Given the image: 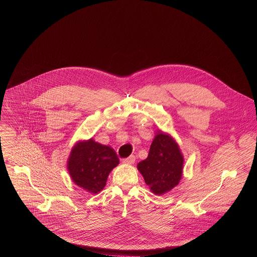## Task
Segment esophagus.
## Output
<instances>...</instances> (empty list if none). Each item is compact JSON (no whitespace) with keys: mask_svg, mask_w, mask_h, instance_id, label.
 I'll use <instances>...</instances> for the list:
<instances>
[{"mask_svg":"<svg viewBox=\"0 0 257 257\" xmlns=\"http://www.w3.org/2000/svg\"><path fill=\"white\" fill-rule=\"evenodd\" d=\"M135 161H136V156L135 155H131L127 158L122 159V162L125 163V164H134Z\"/></svg>","mask_w":257,"mask_h":257,"instance_id":"1","label":"esophagus"}]
</instances>
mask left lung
Here are the masks:
<instances>
[{"instance_id": "left-lung-1", "label": "left lung", "mask_w": 257, "mask_h": 257, "mask_svg": "<svg viewBox=\"0 0 257 257\" xmlns=\"http://www.w3.org/2000/svg\"><path fill=\"white\" fill-rule=\"evenodd\" d=\"M138 169L150 190L162 195L178 185L183 169V156L178 145L169 136L159 133L153 140L147 159Z\"/></svg>"}]
</instances>
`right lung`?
<instances>
[{"label": "right lung", "mask_w": 257, "mask_h": 257, "mask_svg": "<svg viewBox=\"0 0 257 257\" xmlns=\"http://www.w3.org/2000/svg\"><path fill=\"white\" fill-rule=\"evenodd\" d=\"M118 162L111 147L89 140L73 147L67 167L74 183L97 194L104 189L110 171Z\"/></svg>", "instance_id": "1"}]
</instances>
